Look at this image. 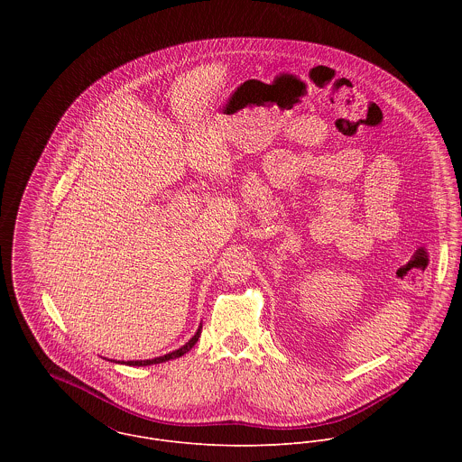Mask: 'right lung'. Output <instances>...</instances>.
<instances>
[{
  "instance_id": "1",
  "label": "right lung",
  "mask_w": 462,
  "mask_h": 462,
  "mask_svg": "<svg viewBox=\"0 0 462 462\" xmlns=\"http://www.w3.org/2000/svg\"><path fill=\"white\" fill-rule=\"evenodd\" d=\"M200 329H202V328H199L198 332H196V336H194L187 345H183L181 348H178V350H174V352H171V354H167V356H162V357H156V359H147V361H128V365H130V366H149V365H160V363H165V361H171V359L181 357L183 354H187L189 350H192V346L198 343L199 336H200Z\"/></svg>"
}]
</instances>
